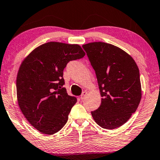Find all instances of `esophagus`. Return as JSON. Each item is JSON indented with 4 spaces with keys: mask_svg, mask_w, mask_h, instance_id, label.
I'll use <instances>...</instances> for the list:
<instances>
[{
    "mask_svg": "<svg viewBox=\"0 0 160 160\" xmlns=\"http://www.w3.org/2000/svg\"><path fill=\"white\" fill-rule=\"evenodd\" d=\"M87 92L86 91H84V92H82V95H81V97H80V99L81 100H84V98H85V97H86V95H87Z\"/></svg>",
    "mask_w": 160,
    "mask_h": 160,
    "instance_id": "esophagus-1",
    "label": "esophagus"
}]
</instances>
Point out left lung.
<instances>
[{
    "mask_svg": "<svg viewBox=\"0 0 160 160\" xmlns=\"http://www.w3.org/2000/svg\"><path fill=\"white\" fill-rule=\"evenodd\" d=\"M82 47L95 70L102 98L92 116L102 128H119L128 121L141 101L138 68L131 56L113 45L93 42Z\"/></svg>",
    "mask_w": 160,
    "mask_h": 160,
    "instance_id": "8db88e82",
    "label": "left lung"
}]
</instances>
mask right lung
<instances>
[{"instance_id":"right-lung-1","label":"right lung","mask_w":160,"mask_h":160,"mask_svg":"<svg viewBox=\"0 0 160 160\" xmlns=\"http://www.w3.org/2000/svg\"><path fill=\"white\" fill-rule=\"evenodd\" d=\"M84 55L79 45L48 42L35 49L19 67V106L29 123L43 134L58 132L66 124L77 99L63 87V70L70 61Z\"/></svg>"}]
</instances>
